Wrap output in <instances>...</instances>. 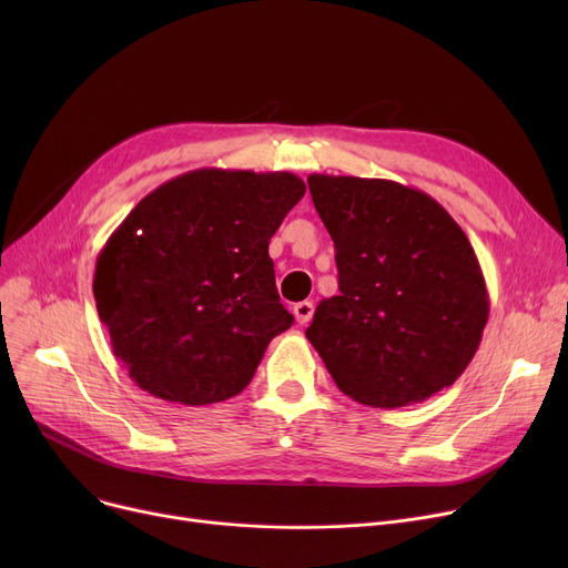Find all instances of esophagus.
Instances as JSON below:
<instances>
[{
  "label": "esophagus",
  "instance_id": "34e87169",
  "mask_svg": "<svg viewBox=\"0 0 568 568\" xmlns=\"http://www.w3.org/2000/svg\"><path fill=\"white\" fill-rule=\"evenodd\" d=\"M313 313H315L313 302H300V304H294V317H296V322H300V324H308L311 317H313Z\"/></svg>",
  "mask_w": 568,
  "mask_h": 568
}]
</instances>
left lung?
Wrapping results in <instances>:
<instances>
[{
    "label": "left lung",
    "mask_w": 568,
    "mask_h": 568,
    "mask_svg": "<svg viewBox=\"0 0 568 568\" xmlns=\"http://www.w3.org/2000/svg\"><path fill=\"white\" fill-rule=\"evenodd\" d=\"M308 189L341 294L320 302L306 338L338 389L394 409L452 386L490 313L467 234L428 193L392 179L311 174Z\"/></svg>",
    "instance_id": "1"
}]
</instances>
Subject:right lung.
Returning a JSON list of instances; mask_svg holds the SVG:
<instances>
[{
    "label": "right lung",
    "instance_id": "add662e5",
    "mask_svg": "<svg viewBox=\"0 0 568 568\" xmlns=\"http://www.w3.org/2000/svg\"><path fill=\"white\" fill-rule=\"evenodd\" d=\"M304 193L292 172L200 168L144 195L110 234L94 300L142 392L212 405L246 389L294 320L268 242Z\"/></svg>",
    "mask_w": 568,
    "mask_h": 568
}]
</instances>
